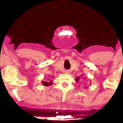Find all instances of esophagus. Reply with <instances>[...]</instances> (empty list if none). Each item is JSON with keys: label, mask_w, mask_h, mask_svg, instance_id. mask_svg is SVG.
Wrapping results in <instances>:
<instances>
[{"label": "esophagus", "mask_w": 123, "mask_h": 123, "mask_svg": "<svg viewBox=\"0 0 123 123\" xmlns=\"http://www.w3.org/2000/svg\"><path fill=\"white\" fill-rule=\"evenodd\" d=\"M64 73H66V74H69V70H65V71H64Z\"/></svg>", "instance_id": "1"}]
</instances>
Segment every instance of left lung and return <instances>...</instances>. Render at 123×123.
Instances as JSON below:
<instances>
[{
    "label": "left lung",
    "mask_w": 123,
    "mask_h": 123,
    "mask_svg": "<svg viewBox=\"0 0 123 123\" xmlns=\"http://www.w3.org/2000/svg\"><path fill=\"white\" fill-rule=\"evenodd\" d=\"M79 80H80V78H79V77H77V79H76V81H77V82H79Z\"/></svg>",
    "instance_id": "left-lung-1"
}]
</instances>
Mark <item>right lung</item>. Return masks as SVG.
<instances>
[{"mask_svg": "<svg viewBox=\"0 0 123 123\" xmlns=\"http://www.w3.org/2000/svg\"><path fill=\"white\" fill-rule=\"evenodd\" d=\"M42 84L44 85V86H51L52 84H53V82L52 81H50L49 82H42Z\"/></svg>", "mask_w": 123, "mask_h": 123, "instance_id": "right-lung-1", "label": "right lung"}]
</instances>
